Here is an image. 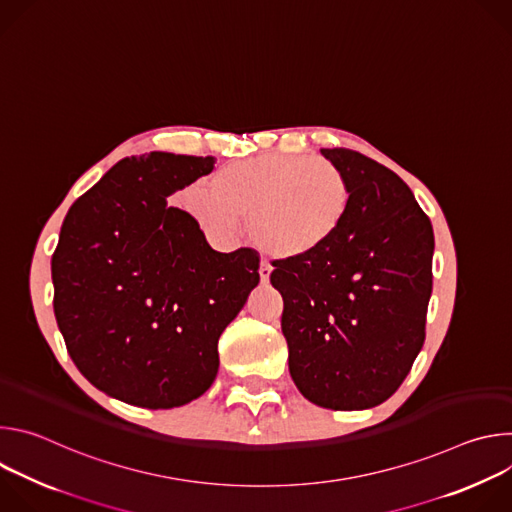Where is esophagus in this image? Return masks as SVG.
<instances>
[{"label":"esophagus","mask_w":512,"mask_h":512,"mask_svg":"<svg viewBox=\"0 0 512 512\" xmlns=\"http://www.w3.org/2000/svg\"><path fill=\"white\" fill-rule=\"evenodd\" d=\"M269 275H271V265H269L267 261H261V267H259L261 283H267V281H269Z\"/></svg>","instance_id":"esophagus-1"}]
</instances>
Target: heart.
Segmentation results:
<instances>
[{
  "mask_svg": "<svg viewBox=\"0 0 512 512\" xmlns=\"http://www.w3.org/2000/svg\"><path fill=\"white\" fill-rule=\"evenodd\" d=\"M186 206L218 241H233L243 218L265 255L304 261L324 251L346 225L352 186L328 160L271 154L221 168L210 192L190 190Z\"/></svg>",
  "mask_w": 512,
  "mask_h": 512,
  "instance_id": "heart-1",
  "label": "heart"
}]
</instances>
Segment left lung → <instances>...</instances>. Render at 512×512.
<instances>
[{
	"instance_id": "8db88e82",
	"label": "left lung",
	"mask_w": 512,
	"mask_h": 512,
	"mask_svg": "<svg viewBox=\"0 0 512 512\" xmlns=\"http://www.w3.org/2000/svg\"><path fill=\"white\" fill-rule=\"evenodd\" d=\"M352 186L338 237L304 261H275L289 375L314 405L352 411L387 401L425 340L433 229L409 186L352 150H320Z\"/></svg>"
}]
</instances>
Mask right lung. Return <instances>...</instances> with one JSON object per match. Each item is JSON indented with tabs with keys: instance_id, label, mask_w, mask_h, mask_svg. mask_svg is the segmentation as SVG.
<instances>
[{
	"instance_id": "1",
	"label": "right lung",
	"mask_w": 512,
	"mask_h": 512,
	"mask_svg": "<svg viewBox=\"0 0 512 512\" xmlns=\"http://www.w3.org/2000/svg\"><path fill=\"white\" fill-rule=\"evenodd\" d=\"M216 158L117 162L70 206L52 255L54 316L83 377L123 403L170 409L218 373V338L259 283V253H218L168 196Z\"/></svg>"
}]
</instances>
